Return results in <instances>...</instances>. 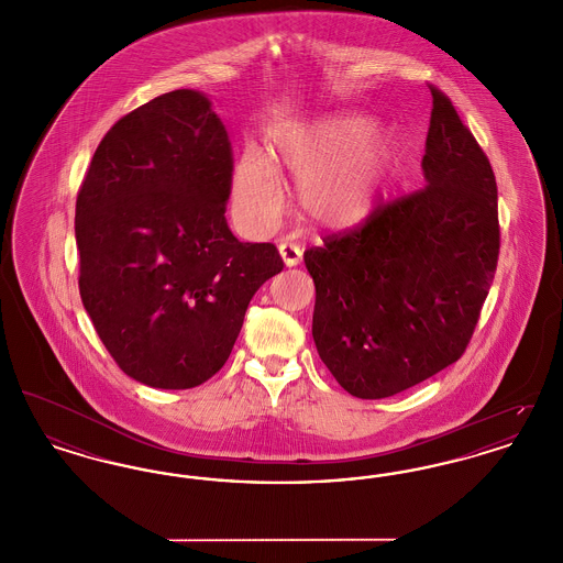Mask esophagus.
Instances as JSON below:
<instances>
[{
  "mask_svg": "<svg viewBox=\"0 0 563 563\" xmlns=\"http://www.w3.org/2000/svg\"><path fill=\"white\" fill-rule=\"evenodd\" d=\"M278 251H280L283 262H285L289 268H294V266H299V264H301V255H303V251H301V246H299V244H295V242H280V244H278Z\"/></svg>",
  "mask_w": 563,
  "mask_h": 563,
  "instance_id": "obj_1",
  "label": "esophagus"
}]
</instances>
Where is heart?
Wrapping results in <instances>:
<instances>
[{"mask_svg":"<svg viewBox=\"0 0 563 563\" xmlns=\"http://www.w3.org/2000/svg\"><path fill=\"white\" fill-rule=\"evenodd\" d=\"M278 154L299 179V200L312 219L349 228L372 213L393 158L390 143L365 118L338 115L278 141ZM234 213L249 230H269L285 209L280 179L260 152H246L232 181Z\"/></svg>","mask_w":563,"mask_h":563,"instance_id":"heart-1","label":"heart"}]
</instances>
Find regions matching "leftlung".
Returning a JSON list of instances; mask_svg holds the SVG:
<instances>
[{"mask_svg":"<svg viewBox=\"0 0 563 563\" xmlns=\"http://www.w3.org/2000/svg\"><path fill=\"white\" fill-rule=\"evenodd\" d=\"M429 88L427 186L303 253L319 356L358 399L393 397L455 363L498 266L492 164L450 97Z\"/></svg>","mask_w":563,"mask_h":563,"instance_id":"8db88e82","label":"left lung"}]
</instances>
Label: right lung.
<instances>
[{
	"label": "right lung",
	"instance_id": "right-lung-1",
	"mask_svg": "<svg viewBox=\"0 0 563 563\" xmlns=\"http://www.w3.org/2000/svg\"><path fill=\"white\" fill-rule=\"evenodd\" d=\"M232 143L211 103L173 90L120 118L76 200L81 303L115 365L164 390L228 361L255 291L283 269L272 242L228 228Z\"/></svg>",
	"mask_w": 563,
	"mask_h": 563
}]
</instances>
